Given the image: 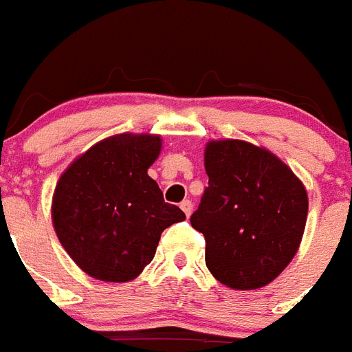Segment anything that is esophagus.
Returning <instances> with one entry per match:
<instances>
[{
    "instance_id": "34e87169",
    "label": "esophagus",
    "mask_w": 352,
    "mask_h": 352,
    "mask_svg": "<svg viewBox=\"0 0 352 352\" xmlns=\"http://www.w3.org/2000/svg\"><path fill=\"white\" fill-rule=\"evenodd\" d=\"M179 207H182V210H184L187 218L192 214V201H190V199H184V201L179 204Z\"/></svg>"
}]
</instances>
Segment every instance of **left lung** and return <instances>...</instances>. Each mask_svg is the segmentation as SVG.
<instances>
[{
    "label": "left lung",
    "mask_w": 352,
    "mask_h": 352,
    "mask_svg": "<svg viewBox=\"0 0 352 352\" xmlns=\"http://www.w3.org/2000/svg\"><path fill=\"white\" fill-rule=\"evenodd\" d=\"M204 156L209 187L190 225L205 236L207 269L236 291L265 287L300 249L305 185L276 154L243 140H212Z\"/></svg>",
    "instance_id": "8db88e82"
}]
</instances>
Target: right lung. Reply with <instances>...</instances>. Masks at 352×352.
<instances>
[{"label":"right lung","mask_w":352,"mask_h":352,"mask_svg":"<svg viewBox=\"0 0 352 352\" xmlns=\"http://www.w3.org/2000/svg\"><path fill=\"white\" fill-rule=\"evenodd\" d=\"M160 153L158 134H114L80 154L58 179L50 209L56 236L91 278H138L163 230L185 220L147 174Z\"/></svg>","instance_id":"right-lung-1"}]
</instances>
